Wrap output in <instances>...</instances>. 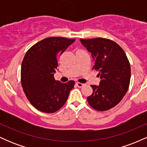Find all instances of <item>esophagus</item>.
I'll return each mask as SVG.
<instances>
[{"mask_svg":"<svg viewBox=\"0 0 147 147\" xmlns=\"http://www.w3.org/2000/svg\"><path fill=\"white\" fill-rule=\"evenodd\" d=\"M76 85H77L79 88H82V87H83L84 86V84L79 83V82H76Z\"/></svg>","mask_w":147,"mask_h":147,"instance_id":"obj_1","label":"esophagus"}]
</instances>
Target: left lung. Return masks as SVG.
Listing matches in <instances>:
<instances>
[{
	"mask_svg": "<svg viewBox=\"0 0 147 147\" xmlns=\"http://www.w3.org/2000/svg\"><path fill=\"white\" fill-rule=\"evenodd\" d=\"M95 60L92 69L99 72V86L91 85L88 104L99 111L109 110L120 102L127 92L131 79L129 61L117 43L104 38L80 39Z\"/></svg>",
	"mask_w": 147,
	"mask_h": 147,
	"instance_id": "8db88e82",
	"label": "left lung"
}]
</instances>
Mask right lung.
<instances>
[{"mask_svg":"<svg viewBox=\"0 0 147 147\" xmlns=\"http://www.w3.org/2000/svg\"><path fill=\"white\" fill-rule=\"evenodd\" d=\"M75 41L49 37L34 45L25 54L21 65V85L30 104L37 110L52 113L66 102L75 82L61 83L55 80L54 73L58 66V57Z\"/></svg>","mask_w":147,"mask_h":147,"instance_id":"obj_1","label":"right lung"}]
</instances>
